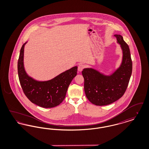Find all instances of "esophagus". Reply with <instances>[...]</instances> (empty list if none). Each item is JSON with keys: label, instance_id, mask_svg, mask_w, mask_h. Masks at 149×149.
I'll return each mask as SVG.
<instances>
[{"label": "esophagus", "instance_id": "34e87169", "mask_svg": "<svg viewBox=\"0 0 149 149\" xmlns=\"http://www.w3.org/2000/svg\"><path fill=\"white\" fill-rule=\"evenodd\" d=\"M85 68V66L83 64H79L78 65V70L79 72H81L83 70V69Z\"/></svg>", "mask_w": 149, "mask_h": 149}]
</instances>
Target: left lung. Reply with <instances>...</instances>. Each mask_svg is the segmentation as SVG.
Segmentation results:
<instances>
[{"mask_svg": "<svg viewBox=\"0 0 149 149\" xmlns=\"http://www.w3.org/2000/svg\"><path fill=\"white\" fill-rule=\"evenodd\" d=\"M120 45L122 58L120 66L109 75L92 68H84V91L88 99L94 105L106 106L120 98L125 92L132 70V63L127 44L120 35H114Z\"/></svg>", "mask_w": 149, "mask_h": 149, "instance_id": "1", "label": "left lung"}]
</instances>
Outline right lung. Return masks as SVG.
Wrapping results in <instances>:
<instances>
[{
  "instance_id": "1",
  "label": "right lung",
  "mask_w": 149,
  "mask_h": 149,
  "mask_svg": "<svg viewBox=\"0 0 149 149\" xmlns=\"http://www.w3.org/2000/svg\"><path fill=\"white\" fill-rule=\"evenodd\" d=\"M24 43L18 61V73L23 92L33 103L43 108L58 106L65 99L68 87L77 74L78 66L61 72L49 80L40 81L28 75L24 66Z\"/></svg>"
}]
</instances>
